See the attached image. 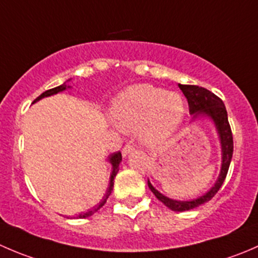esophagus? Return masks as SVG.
<instances>
[{
	"label": "esophagus",
	"instance_id": "34e87169",
	"mask_svg": "<svg viewBox=\"0 0 258 258\" xmlns=\"http://www.w3.org/2000/svg\"><path fill=\"white\" fill-rule=\"evenodd\" d=\"M132 151H135L134 146H132L131 144H127L123 146V148H122V155H123V157H126V156L128 155L130 152H132Z\"/></svg>",
	"mask_w": 258,
	"mask_h": 258
}]
</instances>
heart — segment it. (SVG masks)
I'll list each match as a JSON object with an SVG mask.
<instances>
[{
    "instance_id": "1",
    "label": "heart",
    "mask_w": 258,
    "mask_h": 258,
    "mask_svg": "<svg viewBox=\"0 0 258 258\" xmlns=\"http://www.w3.org/2000/svg\"><path fill=\"white\" fill-rule=\"evenodd\" d=\"M184 116V102L176 92L152 85H134L113 100L111 117L119 130L140 131L142 142L158 146L176 132Z\"/></svg>"
}]
</instances>
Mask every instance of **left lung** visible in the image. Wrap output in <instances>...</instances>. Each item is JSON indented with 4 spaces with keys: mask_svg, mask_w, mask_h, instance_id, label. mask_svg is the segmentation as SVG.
<instances>
[{
    "mask_svg": "<svg viewBox=\"0 0 258 258\" xmlns=\"http://www.w3.org/2000/svg\"><path fill=\"white\" fill-rule=\"evenodd\" d=\"M181 91L183 92L184 97L187 98L189 107V113L194 116L195 118L199 117H209L215 123L216 130H217L218 137H220L221 142V150H222V163H221V172L218 176L217 181H216L215 186L210 189L207 194L204 196L197 197L195 200H189V201H177V200L168 199V197L163 196L161 192H158L155 187L151 184L148 181V187L151 191L153 192L156 197L162 202L165 206L172 211H188L196 207L201 206L205 202H209L218 189L222 186L223 181H225L226 176H227L228 167H230L231 160H232L233 153V137L232 131H231V126L228 123L227 111H226L225 105H223L222 100L220 97L212 93L211 91L206 90L204 87L195 85H178Z\"/></svg>",
    "mask_w": 258,
    "mask_h": 258,
    "instance_id": "left-lung-1",
    "label": "left lung"
}]
</instances>
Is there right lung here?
<instances>
[{
    "label": "right lung",
    "instance_id": "right-lung-1",
    "mask_svg": "<svg viewBox=\"0 0 258 258\" xmlns=\"http://www.w3.org/2000/svg\"><path fill=\"white\" fill-rule=\"evenodd\" d=\"M67 87H70V86H67V85H66V82H64L63 85H61V86H57V87H54V88H51V90H47V91H45V92H43L42 95H40V96H38L37 98H36L35 101H33V103H35V102H37V101H40L41 98H43V97H48V96L56 95V93H58V92H62V91H64V90H66ZM108 161H110V163H111V165H112V173H111V177H110V187H108L107 192H106V195H105V197H103V200H102V201L100 202V204L97 205V206H95V207H93V209H91V210L86 211V212H81L80 215L77 216V218H86V217H90V216H92L93 213H95V212H97V211L100 210L101 207H102L103 205L106 204V201H107L108 196H110V195H111V192H112L114 177H116L117 172H118L119 163H121V161H122V155H121V152H119V151H118V152H114V153H112V155H111L110 157H108Z\"/></svg>",
    "mask_w": 258,
    "mask_h": 258
}]
</instances>
